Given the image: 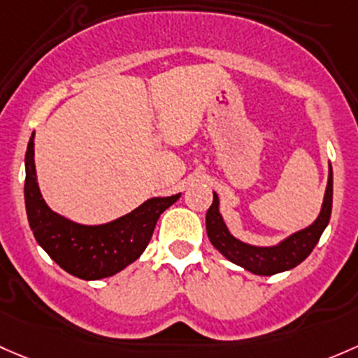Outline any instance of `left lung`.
<instances>
[{"label":"left lung","instance_id":"8db88e82","mask_svg":"<svg viewBox=\"0 0 358 358\" xmlns=\"http://www.w3.org/2000/svg\"><path fill=\"white\" fill-rule=\"evenodd\" d=\"M213 204L206 214V229L214 247L233 264L259 274V276H271V274L283 273L293 269L300 262L306 261L314 247L317 245L322 231L329 223L331 208H333V169L329 164L328 187H326L324 201H322L321 213L317 220L310 227L293 233L288 238L281 240L278 245L257 247L235 238L224 224L223 216L220 214V199L214 192Z\"/></svg>","mask_w":358,"mask_h":358}]
</instances>
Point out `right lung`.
Here are the masks:
<instances>
[{"label": "right lung", "instance_id": "obj_1", "mask_svg": "<svg viewBox=\"0 0 358 358\" xmlns=\"http://www.w3.org/2000/svg\"><path fill=\"white\" fill-rule=\"evenodd\" d=\"M25 209L37 243L66 273L80 280H101L137 261L149 245L157 220L180 194L152 197L131 213L104 224H78L48 208L37 185L34 134L25 152Z\"/></svg>", "mask_w": 358, "mask_h": 358}]
</instances>
